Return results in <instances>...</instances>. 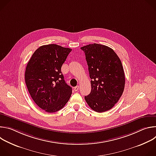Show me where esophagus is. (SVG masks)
Returning a JSON list of instances; mask_svg holds the SVG:
<instances>
[{"label":"esophagus","instance_id":"34e87169","mask_svg":"<svg viewBox=\"0 0 156 156\" xmlns=\"http://www.w3.org/2000/svg\"><path fill=\"white\" fill-rule=\"evenodd\" d=\"M79 89H80V86H76V87H74V90H75V91H78L79 90Z\"/></svg>","mask_w":156,"mask_h":156}]
</instances>
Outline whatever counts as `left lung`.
Instances as JSON below:
<instances>
[{"instance_id":"8db88e82","label":"left lung","mask_w":156,"mask_h":156,"mask_svg":"<svg viewBox=\"0 0 156 156\" xmlns=\"http://www.w3.org/2000/svg\"><path fill=\"white\" fill-rule=\"evenodd\" d=\"M85 54L91 91L84 99L93 110L104 112L112 108L122 96L125 83L120 59L110 48L92 44L81 48Z\"/></svg>"}]
</instances>
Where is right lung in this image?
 <instances>
[{"instance_id":"right-lung-1","label":"right lung","mask_w":156,"mask_h":156,"mask_svg":"<svg viewBox=\"0 0 156 156\" xmlns=\"http://www.w3.org/2000/svg\"><path fill=\"white\" fill-rule=\"evenodd\" d=\"M71 49L57 44L37 49L27 63L25 83L34 102L47 112L62 108L72 95V88L66 84L61 72Z\"/></svg>"}]
</instances>
